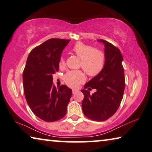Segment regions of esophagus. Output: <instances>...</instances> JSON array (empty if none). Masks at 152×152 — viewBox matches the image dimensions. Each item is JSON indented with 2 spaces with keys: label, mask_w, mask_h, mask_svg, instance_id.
I'll list each match as a JSON object with an SVG mask.
<instances>
[{
  "label": "esophagus",
  "mask_w": 152,
  "mask_h": 152,
  "mask_svg": "<svg viewBox=\"0 0 152 152\" xmlns=\"http://www.w3.org/2000/svg\"><path fill=\"white\" fill-rule=\"evenodd\" d=\"M77 92V90H75V89H73V94H75V93H76Z\"/></svg>",
  "instance_id": "34e87169"
}]
</instances>
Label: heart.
Listing matches in <instances>:
<instances>
[{"label": "heart", "instance_id": "1", "mask_svg": "<svg viewBox=\"0 0 152 152\" xmlns=\"http://www.w3.org/2000/svg\"><path fill=\"white\" fill-rule=\"evenodd\" d=\"M73 51L81 58L80 66L88 75L95 76L100 73L104 67V55L101 51L96 50L92 46L83 43H77L73 46ZM64 65V60L61 58L60 66ZM63 80L69 87L77 88L79 84L85 80V75L81 71H71L63 77Z\"/></svg>", "mask_w": 152, "mask_h": 152}]
</instances>
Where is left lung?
Instances as JSON below:
<instances>
[{"instance_id": "1", "label": "left lung", "mask_w": 152, "mask_h": 152, "mask_svg": "<svg viewBox=\"0 0 152 152\" xmlns=\"http://www.w3.org/2000/svg\"><path fill=\"white\" fill-rule=\"evenodd\" d=\"M104 45V64L99 74L84 86L81 107L83 114L94 121H105L114 115L120 105L125 88L123 57L120 50L107 41L99 39ZM88 89V90H86ZM97 92L90 95L89 90Z\"/></svg>"}]
</instances>
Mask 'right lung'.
Listing matches in <instances>:
<instances>
[{
	"instance_id": "add662e5",
	"label": "right lung",
	"mask_w": 152,
	"mask_h": 152,
	"mask_svg": "<svg viewBox=\"0 0 152 152\" xmlns=\"http://www.w3.org/2000/svg\"><path fill=\"white\" fill-rule=\"evenodd\" d=\"M71 40L50 39L34 48L28 56L23 72V87L27 103L36 116L45 122L64 118L72 90L53 85V74L59 70L64 48Z\"/></svg>"
}]
</instances>
